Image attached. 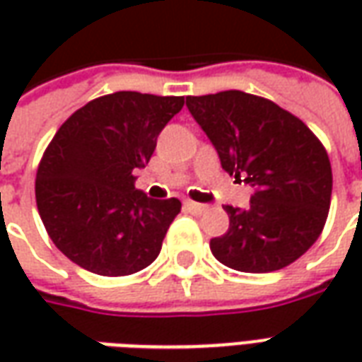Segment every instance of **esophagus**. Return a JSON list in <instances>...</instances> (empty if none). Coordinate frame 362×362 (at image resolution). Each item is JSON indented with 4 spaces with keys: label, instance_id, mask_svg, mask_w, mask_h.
<instances>
[{
    "label": "esophagus",
    "instance_id": "esophagus-1",
    "mask_svg": "<svg viewBox=\"0 0 362 362\" xmlns=\"http://www.w3.org/2000/svg\"><path fill=\"white\" fill-rule=\"evenodd\" d=\"M184 207H186L188 211H196V213L204 211V205L196 204V202H189V199H186V202H184Z\"/></svg>",
    "mask_w": 362,
    "mask_h": 362
}]
</instances>
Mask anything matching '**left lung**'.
<instances>
[{
  "label": "left lung",
  "mask_w": 362,
  "mask_h": 362,
  "mask_svg": "<svg viewBox=\"0 0 362 362\" xmlns=\"http://www.w3.org/2000/svg\"><path fill=\"white\" fill-rule=\"evenodd\" d=\"M189 114L217 149L221 166L254 188L246 209L225 205L228 230L211 238L221 264L277 272L318 240L332 202V165L303 119L243 90L188 96Z\"/></svg>",
  "instance_id": "8db88e82"
}]
</instances>
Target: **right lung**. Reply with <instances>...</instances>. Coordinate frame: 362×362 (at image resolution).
Wrapping results in <instances>:
<instances>
[{
    "label": "right lung",
    "instance_id": "1",
    "mask_svg": "<svg viewBox=\"0 0 362 362\" xmlns=\"http://www.w3.org/2000/svg\"><path fill=\"white\" fill-rule=\"evenodd\" d=\"M184 96L118 90L62 124L36 170V207L58 250L96 275L122 277L155 262L182 204L135 189Z\"/></svg>",
    "mask_w": 362,
    "mask_h": 362
}]
</instances>
